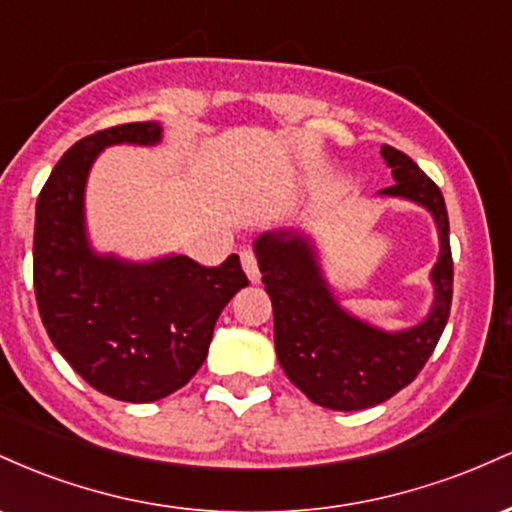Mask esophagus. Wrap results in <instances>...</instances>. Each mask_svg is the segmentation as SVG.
<instances>
[{
    "label": "esophagus",
    "instance_id": "esophagus-1",
    "mask_svg": "<svg viewBox=\"0 0 512 512\" xmlns=\"http://www.w3.org/2000/svg\"><path fill=\"white\" fill-rule=\"evenodd\" d=\"M240 262H243V269L245 274H248V279L252 284H257L260 281V264H257V255L252 250H243L240 252Z\"/></svg>",
    "mask_w": 512,
    "mask_h": 512
}]
</instances>
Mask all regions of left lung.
<instances>
[{"label": "left lung", "instance_id": "left-lung-1", "mask_svg": "<svg viewBox=\"0 0 512 512\" xmlns=\"http://www.w3.org/2000/svg\"><path fill=\"white\" fill-rule=\"evenodd\" d=\"M383 158L395 185L380 195L421 204L438 226L440 257L431 272L436 301L421 325L390 334L346 315L298 233H264L255 243L264 291L272 298L279 366L310 402L327 409L358 411L397 395L426 366L450 317L452 252L443 192L404 151L385 144Z\"/></svg>", "mask_w": 512, "mask_h": 512}]
</instances>
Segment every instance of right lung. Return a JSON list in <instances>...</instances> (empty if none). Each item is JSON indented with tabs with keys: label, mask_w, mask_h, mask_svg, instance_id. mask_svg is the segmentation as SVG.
Masks as SVG:
<instances>
[{
	"label": "right lung",
	"mask_w": 512,
	"mask_h": 512,
	"mask_svg": "<svg viewBox=\"0 0 512 512\" xmlns=\"http://www.w3.org/2000/svg\"><path fill=\"white\" fill-rule=\"evenodd\" d=\"M156 122H127L79 139L35 204L33 286L52 344L93 390L156 402L190 383L221 310L250 284L238 255L204 267L185 255L129 264L91 252L84 231L88 168L110 144H156Z\"/></svg>",
	"instance_id": "1"
}]
</instances>
